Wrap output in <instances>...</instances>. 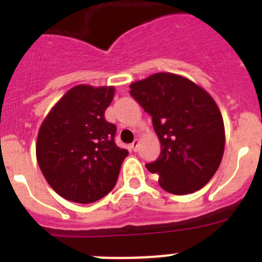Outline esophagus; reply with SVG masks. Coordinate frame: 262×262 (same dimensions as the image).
<instances>
[{"label":"esophagus","mask_w":262,"mask_h":262,"mask_svg":"<svg viewBox=\"0 0 262 262\" xmlns=\"http://www.w3.org/2000/svg\"><path fill=\"white\" fill-rule=\"evenodd\" d=\"M138 145H139V139H135L133 142V144H131V148H133L134 151H138Z\"/></svg>","instance_id":"esophagus-1"}]
</instances>
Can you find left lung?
<instances>
[{
  "label": "left lung",
  "mask_w": 262,
  "mask_h": 262,
  "mask_svg": "<svg viewBox=\"0 0 262 262\" xmlns=\"http://www.w3.org/2000/svg\"><path fill=\"white\" fill-rule=\"evenodd\" d=\"M129 93L152 117L161 144L159 159L147 164L168 193L200 190L221 165L224 123L216 102L203 88L174 73L161 72L129 85Z\"/></svg>",
  "instance_id": "8db88e82"
}]
</instances>
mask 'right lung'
Wrapping results in <instances>:
<instances>
[{"instance_id": "add662e5", "label": "right lung", "mask_w": 262, "mask_h": 262, "mask_svg": "<svg viewBox=\"0 0 262 262\" xmlns=\"http://www.w3.org/2000/svg\"><path fill=\"white\" fill-rule=\"evenodd\" d=\"M114 92V86L72 88L39 128V168L53 190L71 202L92 203L110 193L128 155L115 144V124L105 119Z\"/></svg>"}]
</instances>
